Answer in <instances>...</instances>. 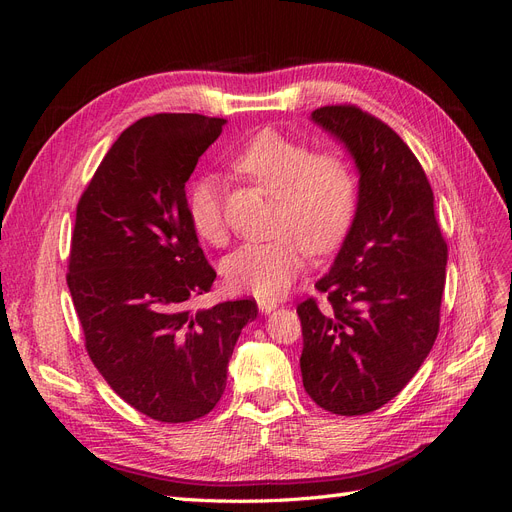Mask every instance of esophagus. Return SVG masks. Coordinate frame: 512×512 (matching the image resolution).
Returning a JSON list of instances; mask_svg holds the SVG:
<instances>
[{
	"instance_id": "34e87169",
	"label": "esophagus",
	"mask_w": 512,
	"mask_h": 512,
	"mask_svg": "<svg viewBox=\"0 0 512 512\" xmlns=\"http://www.w3.org/2000/svg\"><path fill=\"white\" fill-rule=\"evenodd\" d=\"M275 307H277L275 299H258V309L262 314H271Z\"/></svg>"
}]
</instances>
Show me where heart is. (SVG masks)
I'll use <instances>...</instances> for the list:
<instances>
[{"label":"heart","mask_w":512,"mask_h":512,"mask_svg":"<svg viewBox=\"0 0 512 512\" xmlns=\"http://www.w3.org/2000/svg\"><path fill=\"white\" fill-rule=\"evenodd\" d=\"M241 177L277 198L275 237L243 243L222 265L230 288L258 297H280L307 267L309 254L331 252L342 243L359 205V181L337 151H314L277 130L252 136L232 158ZM185 209L196 235L224 245L228 228L218 175L194 179Z\"/></svg>","instance_id":"b5f03b06"}]
</instances>
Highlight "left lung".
Returning a JSON list of instances; mask_svg holds the SVG:
<instances>
[{
    "label": "left lung",
    "instance_id": "1",
    "mask_svg": "<svg viewBox=\"0 0 512 512\" xmlns=\"http://www.w3.org/2000/svg\"><path fill=\"white\" fill-rule=\"evenodd\" d=\"M312 119L342 141L359 168V205L331 271L324 303L297 305L307 395L342 416L369 414L404 389L440 329L448 247L433 190L401 136L354 104Z\"/></svg>",
    "mask_w": 512,
    "mask_h": 512
}]
</instances>
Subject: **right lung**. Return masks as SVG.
Masks as SVG:
<instances>
[{"label":"right lung","mask_w":512,"mask_h":512,"mask_svg":"<svg viewBox=\"0 0 512 512\" xmlns=\"http://www.w3.org/2000/svg\"><path fill=\"white\" fill-rule=\"evenodd\" d=\"M226 119L160 113L108 149L76 205L68 288L85 350L108 386L160 423L209 414L226 389L254 299L194 312L209 265L185 209V181Z\"/></svg>","instance_id":"right-lung-1"}]
</instances>
